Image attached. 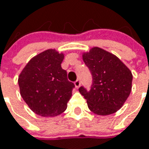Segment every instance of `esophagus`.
<instances>
[{"label":"esophagus","instance_id":"1","mask_svg":"<svg viewBox=\"0 0 149 149\" xmlns=\"http://www.w3.org/2000/svg\"><path fill=\"white\" fill-rule=\"evenodd\" d=\"M74 84L75 86H76V88H79L80 86H81V81H80V80H77L74 82Z\"/></svg>","mask_w":149,"mask_h":149}]
</instances>
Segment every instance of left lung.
<instances>
[{"instance_id": "8db88e82", "label": "left lung", "mask_w": 149, "mask_h": 149, "mask_svg": "<svg viewBox=\"0 0 149 149\" xmlns=\"http://www.w3.org/2000/svg\"><path fill=\"white\" fill-rule=\"evenodd\" d=\"M83 61L92 77L90 90L84 86L79 88L88 108L99 116L120 110L130 94L133 80L130 70L116 56L96 47L83 54Z\"/></svg>"}]
</instances>
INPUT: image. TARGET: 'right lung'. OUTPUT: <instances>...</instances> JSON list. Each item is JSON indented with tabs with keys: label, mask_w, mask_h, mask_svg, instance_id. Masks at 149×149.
Returning <instances> with one entry per match:
<instances>
[{
	"label": "right lung",
	"mask_w": 149,
	"mask_h": 149,
	"mask_svg": "<svg viewBox=\"0 0 149 149\" xmlns=\"http://www.w3.org/2000/svg\"><path fill=\"white\" fill-rule=\"evenodd\" d=\"M63 58L54 49L46 50L31 59L19 77L20 95L39 116H56L67 109L75 85L61 67Z\"/></svg>",
	"instance_id": "1"
}]
</instances>
